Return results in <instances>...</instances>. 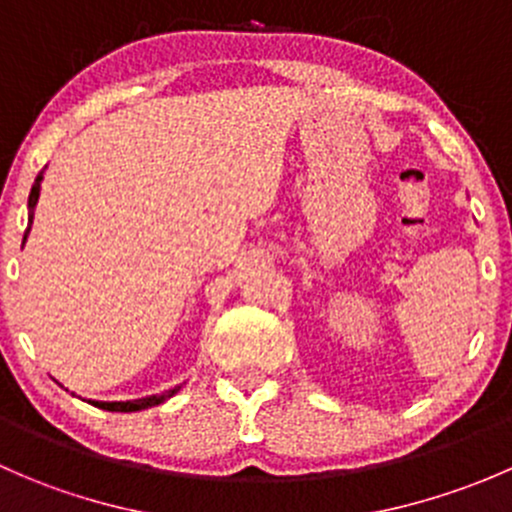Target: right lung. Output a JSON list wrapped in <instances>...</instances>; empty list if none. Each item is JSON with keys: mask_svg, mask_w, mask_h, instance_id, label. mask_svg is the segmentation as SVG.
Wrapping results in <instances>:
<instances>
[{"mask_svg": "<svg viewBox=\"0 0 512 512\" xmlns=\"http://www.w3.org/2000/svg\"><path fill=\"white\" fill-rule=\"evenodd\" d=\"M41 180H44V170H41L39 175H36L34 185H32V193H29V225H27V232H24V242H27L29 237V230H32V223H34V208L36 203H39V193H41ZM180 391V386H173V389L163 391V394H153V396H143V399H131V401H89V404L98 406V409L103 411H121V414H131V411H143V409H151V406H158L163 404V401H168L170 396H175Z\"/></svg>", "mask_w": 512, "mask_h": 512, "instance_id": "add662e5", "label": "right lung"}]
</instances>
